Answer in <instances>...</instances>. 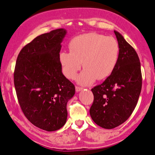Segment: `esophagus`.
<instances>
[{
  "mask_svg": "<svg viewBox=\"0 0 155 155\" xmlns=\"http://www.w3.org/2000/svg\"><path fill=\"white\" fill-rule=\"evenodd\" d=\"M75 89H76V91L79 92V91H82L83 88H81V87H79V86H76V87H75Z\"/></svg>",
  "mask_w": 155,
  "mask_h": 155,
  "instance_id": "obj_1",
  "label": "esophagus"
}]
</instances>
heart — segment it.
Masks as SVG:
<instances>
[{
    "instance_id": "heart-1",
    "label": "heart",
    "mask_w": 155,
    "mask_h": 155,
    "mask_svg": "<svg viewBox=\"0 0 155 155\" xmlns=\"http://www.w3.org/2000/svg\"><path fill=\"white\" fill-rule=\"evenodd\" d=\"M70 52L63 51L59 59L64 75L74 79L82 66L83 72L77 78L82 86H88L96 80L110 75L117 65L119 45L112 36L88 33L74 37L69 42Z\"/></svg>"
}]
</instances>
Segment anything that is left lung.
<instances>
[{"label":"left lung","mask_w":155,"mask_h":155,"mask_svg":"<svg viewBox=\"0 0 155 155\" xmlns=\"http://www.w3.org/2000/svg\"><path fill=\"white\" fill-rule=\"evenodd\" d=\"M119 57L112 74L91 89L94 102L89 112L92 120L105 129H113L126 121L138 102L142 87L138 55L118 31Z\"/></svg>","instance_id":"1"}]
</instances>
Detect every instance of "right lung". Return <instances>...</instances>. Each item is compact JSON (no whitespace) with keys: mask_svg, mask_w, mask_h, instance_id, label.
<instances>
[{"mask_svg":"<svg viewBox=\"0 0 155 155\" xmlns=\"http://www.w3.org/2000/svg\"><path fill=\"white\" fill-rule=\"evenodd\" d=\"M67 31L59 28L38 36L17 56L14 83L24 115L33 124L51 132L67 119V104L75 88L62 73L59 55Z\"/></svg>","mask_w":155,"mask_h":155,"instance_id":"add662e5","label":"right lung"}]
</instances>
